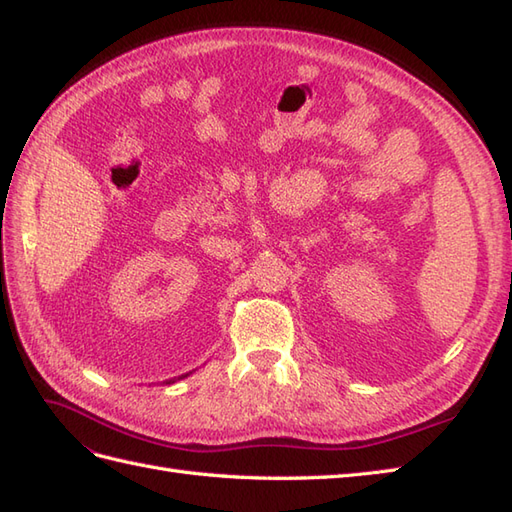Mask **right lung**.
<instances>
[{
	"label": "right lung",
	"instance_id": "1",
	"mask_svg": "<svg viewBox=\"0 0 512 512\" xmlns=\"http://www.w3.org/2000/svg\"><path fill=\"white\" fill-rule=\"evenodd\" d=\"M170 382H172V379H170ZM170 382H165V384H170Z\"/></svg>",
	"mask_w": 512,
	"mask_h": 512
}]
</instances>
